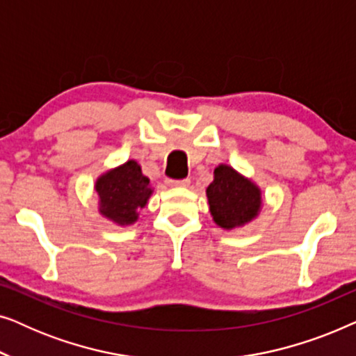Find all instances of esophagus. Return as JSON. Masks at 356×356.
Here are the masks:
<instances>
[{
    "mask_svg": "<svg viewBox=\"0 0 356 356\" xmlns=\"http://www.w3.org/2000/svg\"><path fill=\"white\" fill-rule=\"evenodd\" d=\"M167 184L172 188H186L189 186V179L184 178V179H167Z\"/></svg>",
    "mask_w": 356,
    "mask_h": 356,
    "instance_id": "esophagus-1",
    "label": "esophagus"
}]
</instances>
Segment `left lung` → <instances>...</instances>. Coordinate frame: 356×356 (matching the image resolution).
<instances>
[{
    "instance_id": "8db88e82",
    "label": "left lung",
    "mask_w": 356,
    "mask_h": 356,
    "mask_svg": "<svg viewBox=\"0 0 356 356\" xmlns=\"http://www.w3.org/2000/svg\"><path fill=\"white\" fill-rule=\"evenodd\" d=\"M206 194L213 222L225 230L251 222L262 206L261 189L230 165L222 163L213 170Z\"/></svg>"
}]
</instances>
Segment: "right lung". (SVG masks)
<instances>
[{"label":"right lung","mask_w":356,"mask_h":356,"mask_svg":"<svg viewBox=\"0 0 356 356\" xmlns=\"http://www.w3.org/2000/svg\"><path fill=\"white\" fill-rule=\"evenodd\" d=\"M99 194V211L118 225H131L138 220L139 209L147 204L152 188L140 172L136 160L120 165L99 177L95 183Z\"/></svg>","instance_id":"right-lung-1"}]
</instances>
